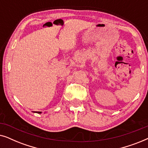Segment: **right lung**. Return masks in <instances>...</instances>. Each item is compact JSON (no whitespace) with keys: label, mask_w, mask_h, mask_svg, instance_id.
<instances>
[{"label":"right lung","mask_w":148,"mask_h":148,"mask_svg":"<svg viewBox=\"0 0 148 148\" xmlns=\"http://www.w3.org/2000/svg\"><path fill=\"white\" fill-rule=\"evenodd\" d=\"M37 113H38V114H40V113H42V112H37Z\"/></svg>","instance_id":"add662e5"}]
</instances>
